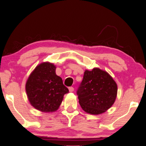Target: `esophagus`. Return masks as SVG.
<instances>
[{
	"label": "esophagus",
	"instance_id": "34e87169",
	"mask_svg": "<svg viewBox=\"0 0 146 146\" xmlns=\"http://www.w3.org/2000/svg\"><path fill=\"white\" fill-rule=\"evenodd\" d=\"M68 89H69V91H70V92H73L74 90V89L73 87H70L68 88Z\"/></svg>",
	"mask_w": 146,
	"mask_h": 146
}]
</instances>
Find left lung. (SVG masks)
<instances>
[{"label": "left lung", "mask_w": 146, "mask_h": 146, "mask_svg": "<svg viewBox=\"0 0 146 146\" xmlns=\"http://www.w3.org/2000/svg\"><path fill=\"white\" fill-rule=\"evenodd\" d=\"M117 86L106 71L95 68L86 70L77 91L79 103L87 113L98 115L108 110L115 102Z\"/></svg>", "instance_id": "obj_1"}]
</instances>
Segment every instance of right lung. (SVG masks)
Masks as SVG:
<instances>
[{
    "mask_svg": "<svg viewBox=\"0 0 146 146\" xmlns=\"http://www.w3.org/2000/svg\"><path fill=\"white\" fill-rule=\"evenodd\" d=\"M56 67L50 62H42L36 67L27 81L25 89L31 104L42 112L57 110L68 93L62 78L55 73Z\"/></svg>",
    "mask_w": 146,
    "mask_h": 146,
    "instance_id": "add662e5",
    "label": "right lung"
}]
</instances>
